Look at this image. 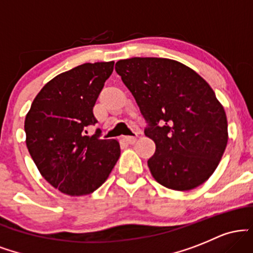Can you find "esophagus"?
<instances>
[{"label":"esophagus","mask_w":253,"mask_h":253,"mask_svg":"<svg viewBox=\"0 0 253 253\" xmlns=\"http://www.w3.org/2000/svg\"><path fill=\"white\" fill-rule=\"evenodd\" d=\"M124 139H125V141H126V143H128V144H134L136 141V136H132V135L125 136Z\"/></svg>","instance_id":"1"}]
</instances>
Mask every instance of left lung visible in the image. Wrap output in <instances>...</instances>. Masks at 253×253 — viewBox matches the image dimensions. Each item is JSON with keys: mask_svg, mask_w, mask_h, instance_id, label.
Here are the masks:
<instances>
[{"mask_svg": "<svg viewBox=\"0 0 253 253\" xmlns=\"http://www.w3.org/2000/svg\"><path fill=\"white\" fill-rule=\"evenodd\" d=\"M115 71L146 121L156 144L147 161L158 183L191 190L210 178L227 145V119L215 92L188 66L167 58L119 60Z\"/></svg>", "mask_w": 253, "mask_h": 253, "instance_id": "left-lung-1", "label": "left lung"}]
</instances>
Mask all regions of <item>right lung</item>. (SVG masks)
<instances>
[{
	"label": "right lung",
	"mask_w": 253,
	"mask_h": 253,
	"mask_svg": "<svg viewBox=\"0 0 253 253\" xmlns=\"http://www.w3.org/2000/svg\"><path fill=\"white\" fill-rule=\"evenodd\" d=\"M114 62L85 63L43 85L26 115V145L43 178L71 196L88 195L103 184L120 157L115 139L100 138L96 100Z\"/></svg>",
	"instance_id": "add662e5"
}]
</instances>
